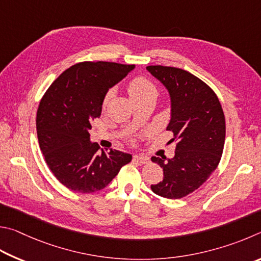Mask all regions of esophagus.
<instances>
[{
  "instance_id": "34e87169",
  "label": "esophagus",
  "mask_w": 261,
  "mask_h": 261,
  "mask_svg": "<svg viewBox=\"0 0 261 261\" xmlns=\"http://www.w3.org/2000/svg\"><path fill=\"white\" fill-rule=\"evenodd\" d=\"M134 161L139 164H147L149 162V158L142 156V154H136V156H134Z\"/></svg>"
}]
</instances>
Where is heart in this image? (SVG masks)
I'll list each match as a JSON object with an SVG mask.
<instances>
[{
	"label": "heart",
	"instance_id": "obj_1",
	"mask_svg": "<svg viewBox=\"0 0 261 261\" xmlns=\"http://www.w3.org/2000/svg\"><path fill=\"white\" fill-rule=\"evenodd\" d=\"M128 93H129L130 98L133 99V102H136V100L147 98V97H157L158 90L157 87L154 86L151 81L148 80L147 77L143 76H138L135 79L132 80L128 85ZM111 94H108L107 99L105 102H108V99L110 98Z\"/></svg>",
	"mask_w": 261,
	"mask_h": 261
}]
</instances>
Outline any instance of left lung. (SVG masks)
<instances>
[{
    "label": "left lung",
    "instance_id": "left-lung-1",
    "mask_svg": "<svg viewBox=\"0 0 261 261\" xmlns=\"http://www.w3.org/2000/svg\"><path fill=\"white\" fill-rule=\"evenodd\" d=\"M147 70L170 95L171 119L166 129L176 140L174 157L151 158L164 171L163 181L151 185V189L162 197L182 198L198 189L220 162L225 114L214 91L191 73L162 65L147 66Z\"/></svg>",
    "mask_w": 261,
    "mask_h": 261
}]
</instances>
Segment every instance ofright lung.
Wrapping results in <instances>:
<instances>
[{"label": "right lung", "mask_w": 261, "mask_h": 261, "mask_svg": "<svg viewBox=\"0 0 261 261\" xmlns=\"http://www.w3.org/2000/svg\"><path fill=\"white\" fill-rule=\"evenodd\" d=\"M135 65L84 62L59 75L41 99L36 130L45 163L66 188L82 194L102 190L132 154L110 149L98 152L90 142L91 122L99 118L110 88Z\"/></svg>", "instance_id": "right-lung-1"}]
</instances>
